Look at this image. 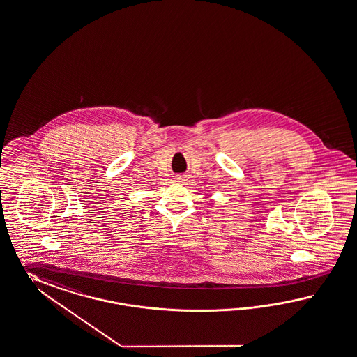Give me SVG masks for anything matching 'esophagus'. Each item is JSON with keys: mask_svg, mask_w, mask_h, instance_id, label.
<instances>
[{"mask_svg": "<svg viewBox=\"0 0 357 357\" xmlns=\"http://www.w3.org/2000/svg\"><path fill=\"white\" fill-rule=\"evenodd\" d=\"M175 181H176V182H182V181H184V175H178V176H175Z\"/></svg>", "mask_w": 357, "mask_h": 357, "instance_id": "1", "label": "esophagus"}]
</instances>
